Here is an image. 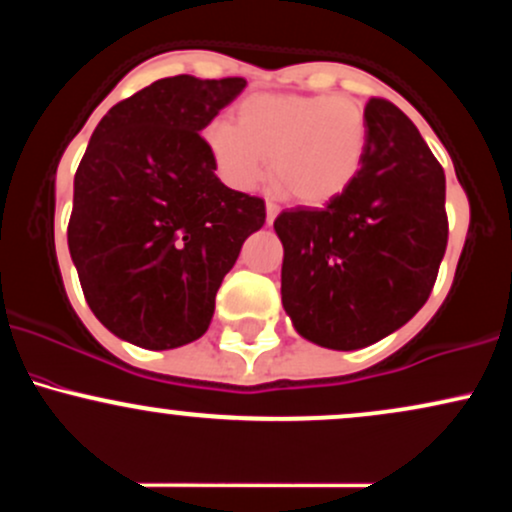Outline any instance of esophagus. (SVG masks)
I'll return each instance as SVG.
<instances>
[{
    "mask_svg": "<svg viewBox=\"0 0 512 512\" xmlns=\"http://www.w3.org/2000/svg\"><path fill=\"white\" fill-rule=\"evenodd\" d=\"M276 214H279V204L267 202V223H272L276 219Z\"/></svg>",
    "mask_w": 512,
    "mask_h": 512,
    "instance_id": "1",
    "label": "esophagus"
}]
</instances>
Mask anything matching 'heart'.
<instances>
[{
	"instance_id": "heart-1",
	"label": "heart",
	"mask_w": 512,
	"mask_h": 512,
	"mask_svg": "<svg viewBox=\"0 0 512 512\" xmlns=\"http://www.w3.org/2000/svg\"><path fill=\"white\" fill-rule=\"evenodd\" d=\"M368 146V120L351 98L257 93L238 105V125L204 127V149L233 190H252L272 173L298 202L327 204L354 182Z\"/></svg>"
}]
</instances>
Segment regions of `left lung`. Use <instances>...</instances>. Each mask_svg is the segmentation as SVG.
Masks as SVG:
<instances>
[{"label":"left lung","instance_id":"left-lung-1","mask_svg":"<svg viewBox=\"0 0 512 512\" xmlns=\"http://www.w3.org/2000/svg\"><path fill=\"white\" fill-rule=\"evenodd\" d=\"M368 146L349 187L322 209H286L281 303L310 342L351 351L421 310L448 248L445 173L395 103H366Z\"/></svg>","mask_w":512,"mask_h":512}]
</instances>
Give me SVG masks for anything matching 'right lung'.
<instances>
[{
  "label": "right lung",
  "instance_id": "add662e5",
  "mask_svg": "<svg viewBox=\"0 0 512 512\" xmlns=\"http://www.w3.org/2000/svg\"><path fill=\"white\" fill-rule=\"evenodd\" d=\"M248 81L158 79L93 129L74 175L67 243L93 315L144 349H175L207 332L216 291L264 199L216 178L204 127Z\"/></svg>",
  "mask_w": 512,
  "mask_h": 512
}]
</instances>
